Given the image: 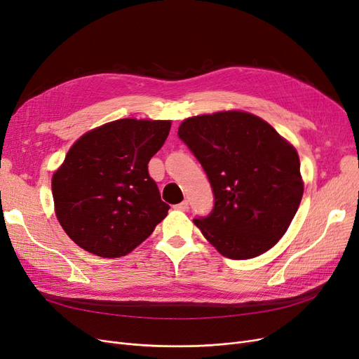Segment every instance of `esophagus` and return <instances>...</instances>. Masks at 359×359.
I'll use <instances>...</instances> for the list:
<instances>
[{
	"instance_id": "1",
	"label": "esophagus",
	"mask_w": 359,
	"mask_h": 359,
	"mask_svg": "<svg viewBox=\"0 0 359 359\" xmlns=\"http://www.w3.org/2000/svg\"><path fill=\"white\" fill-rule=\"evenodd\" d=\"M175 208L180 211H187L189 210V201H182L178 205H175Z\"/></svg>"
}]
</instances>
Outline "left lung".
I'll return each instance as SVG.
<instances>
[{"mask_svg":"<svg viewBox=\"0 0 359 359\" xmlns=\"http://www.w3.org/2000/svg\"><path fill=\"white\" fill-rule=\"evenodd\" d=\"M178 136L199 160L212 187L211 214L193 220L206 240L236 260L274 247L304 193L293 145L262 118L243 111L187 118Z\"/></svg>","mask_w":359,"mask_h":359,"instance_id":"1","label":"left lung"}]
</instances>
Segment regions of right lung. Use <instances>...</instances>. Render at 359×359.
Wrapping results in <instances>:
<instances>
[{"label":"right lung","mask_w":359,"mask_h":359,"mask_svg":"<svg viewBox=\"0 0 359 359\" xmlns=\"http://www.w3.org/2000/svg\"><path fill=\"white\" fill-rule=\"evenodd\" d=\"M170 121L124 118L81 136L52 177L55 214L72 240L100 257H121L168 215L148 163Z\"/></svg>","instance_id":"right-lung-1"}]
</instances>
